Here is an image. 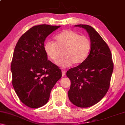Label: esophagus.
Returning a JSON list of instances; mask_svg holds the SVG:
<instances>
[{"instance_id": "1", "label": "esophagus", "mask_w": 125, "mask_h": 125, "mask_svg": "<svg viewBox=\"0 0 125 125\" xmlns=\"http://www.w3.org/2000/svg\"><path fill=\"white\" fill-rule=\"evenodd\" d=\"M65 74H66V71H62V75L63 77L64 76H65Z\"/></svg>"}]
</instances>
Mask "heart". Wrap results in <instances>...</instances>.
I'll return each instance as SVG.
<instances>
[{"instance_id": "heart-1", "label": "heart", "mask_w": 125, "mask_h": 125, "mask_svg": "<svg viewBox=\"0 0 125 125\" xmlns=\"http://www.w3.org/2000/svg\"><path fill=\"white\" fill-rule=\"evenodd\" d=\"M43 49L47 57L57 62L61 56V51L64 49V57L58 62L61 67L66 68L73 64H79L85 61L91 49L90 39L85 36H80L76 31L66 30L54 38V43L47 42Z\"/></svg>"}]
</instances>
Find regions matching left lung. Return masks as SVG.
Instances as JSON below:
<instances>
[{
  "label": "left lung",
  "mask_w": 125,
  "mask_h": 125,
  "mask_svg": "<svg viewBox=\"0 0 125 125\" xmlns=\"http://www.w3.org/2000/svg\"><path fill=\"white\" fill-rule=\"evenodd\" d=\"M75 26L88 33L91 49L85 61L66 72L71 82L68 96L76 106L88 107L98 103L108 91L113 63L109 48L94 28L87 25Z\"/></svg>",
  "instance_id": "8db88e82"
}]
</instances>
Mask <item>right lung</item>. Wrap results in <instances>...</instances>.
Masks as SVG:
<instances>
[{"instance_id":"obj_1","label":"right lung","mask_w":125,"mask_h":125,"mask_svg":"<svg viewBox=\"0 0 125 125\" xmlns=\"http://www.w3.org/2000/svg\"><path fill=\"white\" fill-rule=\"evenodd\" d=\"M60 27H32L20 38L14 50L11 63L13 86L21 102L31 108L48 102L52 89L62 77L61 70L48 61L43 49L46 38Z\"/></svg>"}]
</instances>
